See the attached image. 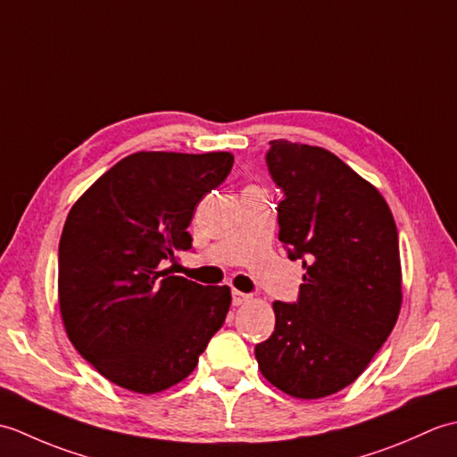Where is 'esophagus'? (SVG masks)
Instances as JSON below:
<instances>
[{
	"label": "esophagus",
	"instance_id": "obj_1",
	"mask_svg": "<svg viewBox=\"0 0 457 457\" xmlns=\"http://www.w3.org/2000/svg\"><path fill=\"white\" fill-rule=\"evenodd\" d=\"M251 300V296L249 295H245V293H241V290H231V303H234V306H241V304H245V303H249Z\"/></svg>",
	"mask_w": 457,
	"mask_h": 457
}]
</instances>
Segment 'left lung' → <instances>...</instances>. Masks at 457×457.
<instances>
[{"mask_svg": "<svg viewBox=\"0 0 457 457\" xmlns=\"http://www.w3.org/2000/svg\"><path fill=\"white\" fill-rule=\"evenodd\" d=\"M285 200L278 239L303 259L298 303L275 300V332L255 345L259 371L296 399H322L365 371L401 312L399 234L389 204L334 153L270 141Z\"/></svg>", "mask_w": 457, "mask_h": 457, "instance_id": "1", "label": "left lung"}]
</instances>
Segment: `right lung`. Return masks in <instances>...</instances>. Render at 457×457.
Returning a JSON list of instances; mask_svg holds the SVG:
<instances>
[{
  "label": "right lung",
  "mask_w": 457,
  "mask_h": 457,
  "mask_svg": "<svg viewBox=\"0 0 457 457\" xmlns=\"http://www.w3.org/2000/svg\"><path fill=\"white\" fill-rule=\"evenodd\" d=\"M234 154L139 151L74 202L58 244V306L72 345L121 389L161 393L187 378L223 326L229 287L162 269L192 249L198 202L228 179Z\"/></svg>",
  "instance_id": "right-lung-1"
}]
</instances>
